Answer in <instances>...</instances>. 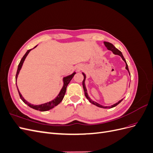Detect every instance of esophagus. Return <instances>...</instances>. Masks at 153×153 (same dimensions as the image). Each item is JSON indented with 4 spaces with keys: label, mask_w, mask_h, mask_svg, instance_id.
<instances>
[{
    "label": "esophagus",
    "mask_w": 153,
    "mask_h": 153,
    "mask_svg": "<svg viewBox=\"0 0 153 153\" xmlns=\"http://www.w3.org/2000/svg\"><path fill=\"white\" fill-rule=\"evenodd\" d=\"M80 69H81L80 68H78V69H79V70H80Z\"/></svg>",
    "instance_id": "34e87169"
}]
</instances>
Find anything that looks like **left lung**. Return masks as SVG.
<instances>
[{"label": "left lung", "instance_id": "8db88e82", "mask_svg": "<svg viewBox=\"0 0 153 153\" xmlns=\"http://www.w3.org/2000/svg\"><path fill=\"white\" fill-rule=\"evenodd\" d=\"M104 44H105V47H106V48H107V49H108V50L112 51V52H113V53H114L115 55H119V56L121 57V58L123 59V60L124 61V62L126 63V69H127L128 71L129 72V75H130V73H129V69H128V64H127V63H126V60H125V59L124 58L123 55V54H122L121 51L119 50L117 48H115L112 43H108V42H106V41H104ZM82 74H83V75H84V80H83V82H82V85H83V88H84V90L85 96V97L87 98V99L88 100H89L92 104H93V105H96V106H98V107H100V108H111L115 107V106H117L118 104H119V103H121V101L123 100V99H122V100H121L120 101H119L117 103L112 105V106H103V105H100V104H99V103H98L95 102V101H92V100L90 98V97H89V96H88L87 89H86V87H85V78H86V76H85V73H82Z\"/></svg>", "mask_w": 153, "mask_h": 153}]
</instances>
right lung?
<instances>
[{
  "instance_id": "add662e5",
  "label": "right lung",
  "mask_w": 153,
  "mask_h": 153,
  "mask_svg": "<svg viewBox=\"0 0 153 153\" xmlns=\"http://www.w3.org/2000/svg\"><path fill=\"white\" fill-rule=\"evenodd\" d=\"M36 47H37V45L36 46V47H35L34 48H36ZM34 48H33L32 49H34ZM32 49H30V50L27 51V52H26L25 54L24 55V57H22V59H21V61H20L19 64H18L17 72H16V85L17 89H18V93H19L20 98L22 99V100L23 101H24V102L25 104H27V105H28L29 106H30V107L32 108L37 110L41 111V112H45V111H47V110H50V109L53 108L54 107V106H57V105H59L60 103L61 102V101H62V100H63V98H64V95H65V94H66L67 86H68V85L69 84V83L70 82V81L71 80L73 77L74 76V75H75L76 73H75V72H73V73L71 74V75H68V76H66V77H64V78H63V86H62V88L61 89V91H60L59 94L57 95V96L56 98H55L54 100H53L52 101H49V102L45 103H43V104L38 105H35L30 104V103L28 102V101H26V100L24 99V97L22 96V95L21 94V93L20 92L19 90H18V87H17V84H16V80H17L18 74H19V72H20V69H21V68H22V67L23 64H24V61H25V58L27 57V55H28L29 53L30 52V50H32Z\"/></svg>"
}]
</instances>
